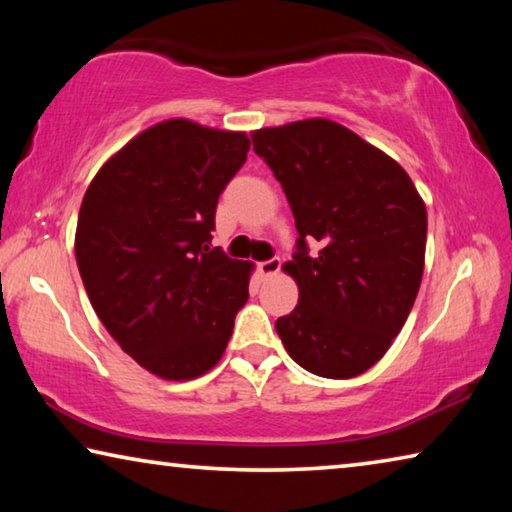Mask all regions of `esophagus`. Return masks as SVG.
Segmentation results:
<instances>
[{"instance_id":"34e87169","label":"esophagus","mask_w":512,"mask_h":512,"mask_svg":"<svg viewBox=\"0 0 512 512\" xmlns=\"http://www.w3.org/2000/svg\"><path fill=\"white\" fill-rule=\"evenodd\" d=\"M280 266H282L280 257H273V259H266L262 264H257V271L262 277H273L277 275V271H280Z\"/></svg>"}]
</instances>
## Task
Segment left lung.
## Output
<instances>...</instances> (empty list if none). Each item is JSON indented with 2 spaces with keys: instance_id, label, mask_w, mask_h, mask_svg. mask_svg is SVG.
Here are the masks:
<instances>
[{
  "instance_id": "1",
  "label": "left lung",
  "mask_w": 512,
  "mask_h": 512,
  "mask_svg": "<svg viewBox=\"0 0 512 512\" xmlns=\"http://www.w3.org/2000/svg\"><path fill=\"white\" fill-rule=\"evenodd\" d=\"M287 194L298 253L282 266L300 298L275 329L289 357L350 379L391 348L420 291L427 207L400 164L332 119L250 133ZM321 241L316 258L306 241Z\"/></svg>"
}]
</instances>
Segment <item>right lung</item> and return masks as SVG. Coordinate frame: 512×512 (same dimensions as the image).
Listing matches in <instances>:
<instances>
[{
    "label": "right lung",
    "instance_id": "1",
    "mask_svg": "<svg viewBox=\"0 0 512 512\" xmlns=\"http://www.w3.org/2000/svg\"><path fill=\"white\" fill-rule=\"evenodd\" d=\"M244 131L164 119L110 155L83 196L76 264L119 348L189 381L221 361L253 262L210 248L219 194L246 162Z\"/></svg>",
    "mask_w": 512,
    "mask_h": 512
}]
</instances>
